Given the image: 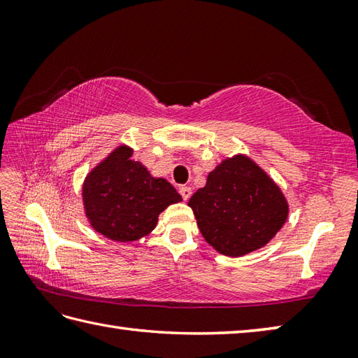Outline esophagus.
Listing matches in <instances>:
<instances>
[{"label": "esophagus", "mask_w": 358, "mask_h": 358, "mask_svg": "<svg viewBox=\"0 0 358 358\" xmlns=\"http://www.w3.org/2000/svg\"><path fill=\"white\" fill-rule=\"evenodd\" d=\"M180 194H181V196H183V200L187 201L192 195V189L187 187V186H183V187H180Z\"/></svg>", "instance_id": "1"}]
</instances>
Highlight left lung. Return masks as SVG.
Segmentation results:
<instances>
[{"mask_svg":"<svg viewBox=\"0 0 358 358\" xmlns=\"http://www.w3.org/2000/svg\"><path fill=\"white\" fill-rule=\"evenodd\" d=\"M187 206L194 210L204 240L226 257L262 249L289 215L280 186L245 154L222 159Z\"/></svg>","mask_w":358,"mask_h":358,"instance_id":"left-lung-1","label":"left lung"}]
</instances>
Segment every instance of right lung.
Wrapping results in <instances>:
<instances>
[{"label": "right lung", "instance_id": "add662e5", "mask_svg": "<svg viewBox=\"0 0 358 358\" xmlns=\"http://www.w3.org/2000/svg\"><path fill=\"white\" fill-rule=\"evenodd\" d=\"M132 155L131 146L118 144L90 169L81 186L83 208L92 229L118 243L146 237L167 206L183 201L169 181L154 177Z\"/></svg>", "mask_w": 358, "mask_h": 358}]
</instances>
